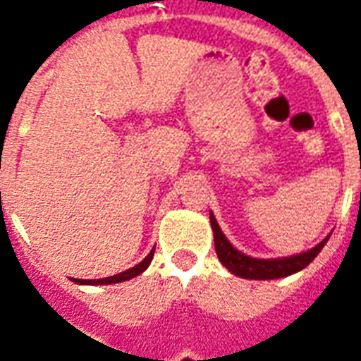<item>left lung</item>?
Segmentation results:
<instances>
[{
  "label": "left lung",
  "mask_w": 361,
  "mask_h": 361,
  "mask_svg": "<svg viewBox=\"0 0 361 361\" xmlns=\"http://www.w3.org/2000/svg\"><path fill=\"white\" fill-rule=\"evenodd\" d=\"M211 226L212 232H214V247H216V255H219L220 263L235 276L251 280L282 279V276H290L294 272L302 271V269L310 265L313 259L317 257L319 251L325 247L326 240H329V235H326L325 240L317 243L315 247H311L310 251H303V253H298V255H292V257L253 259L242 253V251H238L232 243L228 242L226 235L222 234V230H220L219 222H216L212 212Z\"/></svg>",
  "instance_id": "8db88e82"
}]
</instances>
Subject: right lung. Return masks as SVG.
Instances as JSON below:
<instances>
[{
	"label": "right lung",
	"mask_w": 361,
	"mask_h": 361,
	"mask_svg": "<svg viewBox=\"0 0 361 361\" xmlns=\"http://www.w3.org/2000/svg\"><path fill=\"white\" fill-rule=\"evenodd\" d=\"M154 257V250L150 251L147 257L142 259L139 265L131 267V269H127V271L119 272V274H114V276H108V279H96V280H81V279H73L77 284H116V282H123V280H129V279H135L137 274H141L142 271H147V267L150 265V261Z\"/></svg>",
	"instance_id": "1"
}]
</instances>
